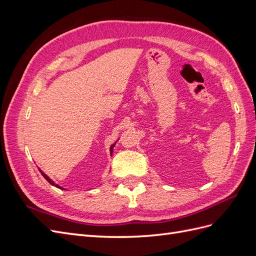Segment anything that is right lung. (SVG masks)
Wrapping results in <instances>:
<instances>
[{
  "label": "right lung",
  "instance_id": "1",
  "mask_svg": "<svg viewBox=\"0 0 256 256\" xmlns=\"http://www.w3.org/2000/svg\"><path fill=\"white\" fill-rule=\"evenodd\" d=\"M115 144H116V142L114 143V144H112L111 145V147H110V154H111V156H112V152H113V148H114V146H115ZM40 172L42 173V175L44 177V180H47L50 184H52V186H54V187H56V188H58V189H60V190H65L63 187H60V186H58V184H56V182H54L52 180H51V178L47 175V174H44L42 171V170L40 168Z\"/></svg>",
  "mask_w": 256,
  "mask_h": 256
}]
</instances>
